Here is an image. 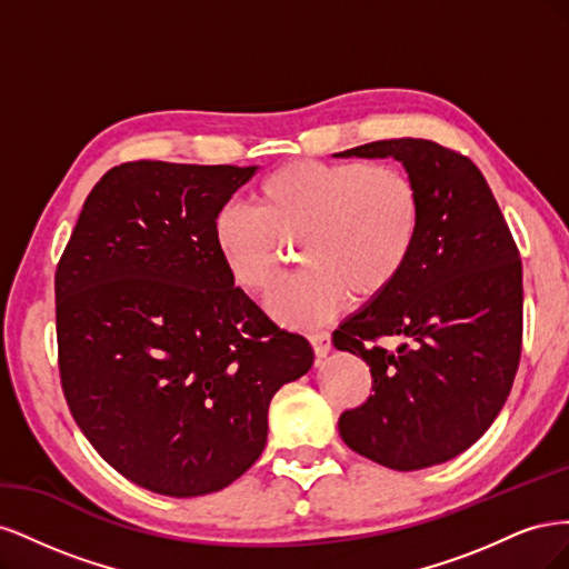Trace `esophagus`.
<instances>
[{
  "mask_svg": "<svg viewBox=\"0 0 569 569\" xmlns=\"http://www.w3.org/2000/svg\"><path fill=\"white\" fill-rule=\"evenodd\" d=\"M308 339H311V347H313V351H316L318 358H325L327 353H330V349H332V337H330V332L320 330V332L308 335Z\"/></svg>",
  "mask_w": 569,
  "mask_h": 569,
  "instance_id": "obj_1",
  "label": "esophagus"
}]
</instances>
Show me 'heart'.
<instances>
[{
  "label": "heart",
  "mask_w": 569,
  "mask_h": 569,
  "mask_svg": "<svg viewBox=\"0 0 569 569\" xmlns=\"http://www.w3.org/2000/svg\"><path fill=\"white\" fill-rule=\"evenodd\" d=\"M422 232L418 182L396 166L301 159L272 170L253 187L251 206H222L213 247L230 280L263 291L299 237L301 270L274 287L266 306L274 320L318 325L351 295L382 297L406 272Z\"/></svg>",
  "instance_id": "heart-1"
}]
</instances>
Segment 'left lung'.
<instances>
[{"label":"left lung","mask_w":569,"mask_h":569,"mask_svg":"<svg viewBox=\"0 0 569 569\" xmlns=\"http://www.w3.org/2000/svg\"><path fill=\"white\" fill-rule=\"evenodd\" d=\"M335 157L401 161L422 194L406 272L335 330L370 366L372 393L343 410L351 451L391 470L446 462L501 412L522 351V261L479 168L432 140H380ZM402 343L389 350L386 341Z\"/></svg>","instance_id":"obj_1"}]
</instances>
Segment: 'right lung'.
<instances>
[{
	"mask_svg": "<svg viewBox=\"0 0 569 569\" xmlns=\"http://www.w3.org/2000/svg\"><path fill=\"white\" fill-rule=\"evenodd\" d=\"M256 166L132 161L101 178L57 266L63 396L82 435L137 487L226 489L266 449L274 391L313 366L234 287L216 213Z\"/></svg>",
	"mask_w": 569,
	"mask_h": 569,
	"instance_id": "right-lung-1",
	"label": "right lung"
}]
</instances>
